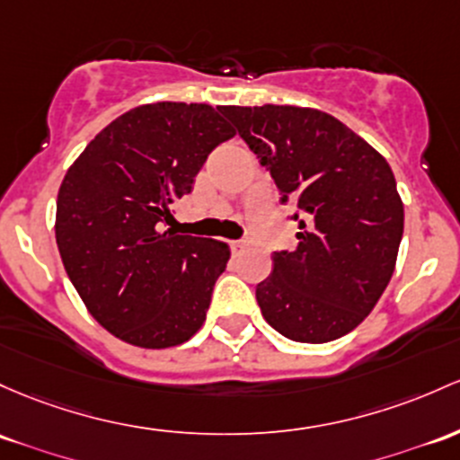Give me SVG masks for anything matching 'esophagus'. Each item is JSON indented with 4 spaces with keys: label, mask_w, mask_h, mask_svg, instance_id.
I'll return each instance as SVG.
<instances>
[{
    "label": "esophagus",
    "mask_w": 460,
    "mask_h": 460,
    "mask_svg": "<svg viewBox=\"0 0 460 460\" xmlns=\"http://www.w3.org/2000/svg\"><path fill=\"white\" fill-rule=\"evenodd\" d=\"M231 246H234L235 253H240L242 249H246V242L244 240H235V242H231Z\"/></svg>",
    "instance_id": "esophagus-1"
}]
</instances>
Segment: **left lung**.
<instances>
[{"instance_id":"obj_1","label":"left lung","mask_w":460,"mask_h":460,"mask_svg":"<svg viewBox=\"0 0 460 460\" xmlns=\"http://www.w3.org/2000/svg\"><path fill=\"white\" fill-rule=\"evenodd\" d=\"M296 209L295 251H275L255 288L266 323L296 342L349 334L395 270L403 205L386 159L334 115L304 107H220Z\"/></svg>"}]
</instances>
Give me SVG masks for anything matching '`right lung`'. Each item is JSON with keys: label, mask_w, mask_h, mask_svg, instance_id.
<instances>
[{"label": "right lung", "mask_w": 460, "mask_h": 460, "mask_svg": "<svg viewBox=\"0 0 460 460\" xmlns=\"http://www.w3.org/2000/svg\"><path fill=\"white\" fill-rule=\"evenodd\" d=\"M234 135L209 104H144L100 130L65 174L60 260L91 316L124 342L165 349L205 323L229 244L165 225L211 150Z\"/></svg>", "instance_id": "obj_1"}]
</instances>
